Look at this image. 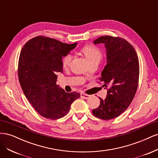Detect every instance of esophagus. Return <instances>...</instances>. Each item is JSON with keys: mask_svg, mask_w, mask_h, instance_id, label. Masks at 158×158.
Returning a JSON list of instances; mask_svg holds the SVG:
<instances>
[{"mask_svg": "<svg viewBox=\"0 0 158 158\" xmlns=\"http://www.w3.org/2000/svg\"><path fill=\"white\" fill-rule=\"evenodd\" d=\"M80 96L81 98H82L84 99H88L90 98V95H88V94H84V93H82L80 94Z\"/></svg>", "mask_w": 158, "mask_h": 158, "instance_id": "esophagus-1", "label": "esophagus"}]
</instances>
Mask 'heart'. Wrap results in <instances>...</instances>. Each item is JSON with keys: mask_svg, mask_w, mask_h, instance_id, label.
Returning <instances> with one entry per match:
<instances>
[{"mask_svg": "<svg viewBox=\"0 0 158 158\" xmlns=\"http://www.w3.org/2000/svg\"><path fill=\"white\" fill-rule=\"evenodd\" d=\"M82 52L88 59L90 64L94 63H99L102 59V52L98 47L93 45H87L83 47ZM72 60V55L69 53L66 54L62 59V64L63 67H68Z\"/></svg>", "mask_w": 158, "mask_h": 158, "instance_id": "b5f03b06", "label": "heart"}]
</instances>
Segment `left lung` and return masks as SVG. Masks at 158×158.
I'll return each instance as SVG.
<instances>
[{
	"label": "left lung",
	"instance_id": "obj_1",
	"mask_svg": "<svg viewBox=\"0 0 158 158\" xmlns=\"http://www.w3.org/2000/svg\"><path fill=\"white\" fill-rule=\"evenodd\" d=\"M94 44H104L107 64L102 72L100 82L108 88L107 95L100 99L99 106L92 110L95 117L111 120L128 108L136 92L139 80V60L132 45L121 37L102 36Z\"/></svg>",
	"mask_w": 158,
	"mask_h": 158
}]
</instances>
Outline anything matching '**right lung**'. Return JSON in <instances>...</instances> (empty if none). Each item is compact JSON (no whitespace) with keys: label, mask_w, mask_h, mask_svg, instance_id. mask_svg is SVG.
I'll list each match as a JSON object with an SVG mask.
<instances>
[{"label":"right lung","mask_w":158,"mask_h":158,"mask_svg":"<svg viewBox=\"0 0 158 158\" xmlns=\"http://www.w3.org/2000/svg\"><path fill=\"white\" fill-rule=\"evenodd\" d=\"M77 45L66 44L52 38L37 36L22 49L18 61V78L26 97L45 118L65 116L78 92L66 93L56 85L57 73H63L62 59Z\"/></svg>","instance_id":"1"}]
</instances>
